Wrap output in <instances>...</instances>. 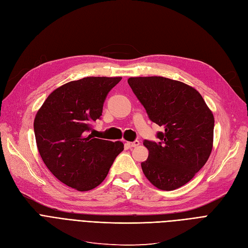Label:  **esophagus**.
<instances>
[{
	"label": "esophagus",
	"instance_id": "esophagus-1",
	"mask_svg": "<svg viewBox=\"0 0 248 248\" xmlns=\"http://www.w3.org/2000/svg\"><path fill=\"white\" fill-rule=\"evenodd\" d=\"M126 145L129 146V147H137V146L140 145V142L138 140H135L134 142H126Z\"/></svg>",
	"mask_w": 248,
	"mask_h": 248
}]
</instances>
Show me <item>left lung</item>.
<instances>
[{
  "label": "left lung",
  "instance_id": "left-lung-1",
  "mask_svg": "<svg viewBox=\"0 0 248 248\" xmlns=\"http://www.w3.org/2000/svg\"><path fill=\"white\" fill-rule=\"evenodd\" d=\"M134 94L150 121L163 127L159 142L144 140L149 150L144 175L160 190L182 187L207 161L213 149L215 118L192 87L162 77L130 78Z\"/></svg>",
  "mask_w": 248,
  "mask_h": 248
}]
</instances>
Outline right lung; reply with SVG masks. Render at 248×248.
<instances>
[{
  "mask_svg": "<svg viewBox=\"0 0 248 248\" xmlns=\"http://www.w3.org/2000/svg\"><path fill=\"white\" fill-rule=\"evenodd\" d=\"M122 78L89 77L53 91L34 118L36 145L46 167L63 184L89 191L104 181L122 142L95 138L108 93Z\"/></svg>",
  "mask_w": 248,
  "mask_h": 248,
  "instance_id": "obj_1",
  "label": "right lung"
}]
</instances>
